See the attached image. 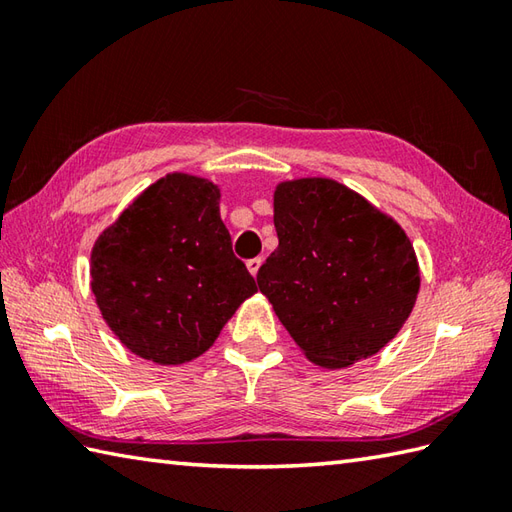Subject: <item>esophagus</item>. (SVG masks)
I'll list each match as a JSON object with an SVG mask.
<instances>
[{
    "label": "esophagus",
    "instance_id": "esophagus-1",
    "mask_svg": "<svg viewBox=\"0 0 512 512\" xmlns=\"http://www.w3.org/2000/svg\"><path fill=\"white\" fill-rule=\"evenodd\" d=\"M246 266H248V270H250V275H257V270H259V266H262V257H253V259H248L246 262Z\"/></svg>",
    "mask_w": 512,
    "mask_h": 512
}]
</instances>
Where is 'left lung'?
Here are the masks:
<instances>
[{
  "mask_svg": "<svg viewBox=\"0 0 512 512\" xmlns=\"http://www.w3.org/2000/svg\"><path fill=\"white\" fill-rule=\"evenodd\" d=\"M275 228L257 284L312 363L347 367L394 339L420 273L391 217L339 182L306 178L277 187Z\"/></svg>",
  "mask_w": 512,
  "mask_h": 512,
  "instance_id": "obj_1",
  "label": "left lung"
}]
</instances>
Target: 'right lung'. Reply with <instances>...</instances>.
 <instances>
[{"label": "right lung", "instance_id": "right-lung-1", "mask_svg": "<svg viewBox=\"0 0 512 512\" xmlns=\"http://www.w3.org/2000/svg\"><path fill=\"white\" fill-rule=\"evenodd\" d=\"M215 184L171 173L136 198L92 250V292L134 354L178 365L209 350L255 279L220 220Z\"/></svg>", "mask_w": 512, "mask_h": 512}]
</instances>
